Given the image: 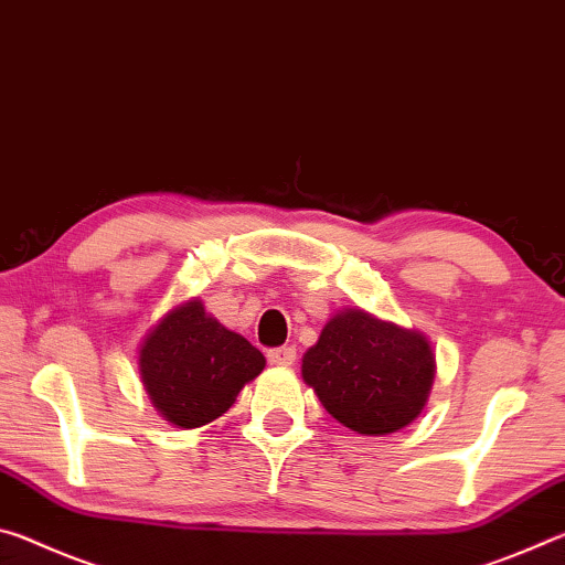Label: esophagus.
Listing matches in <instances>:
<instances>
[{
	"label": "esophagus",
	"mask_w": 565,
	"mask_h": 565,
	"mask_svg": "<svg viewBox=\"0 0 565 565\" xmlns=\"http://www.w3.org/2000/svg\"><path fill=\"white\" fill-rule=\"evenodd\" d=\"M266 359H269V363H274V366H291V363L296 361V349L294 347L271 349L269 353H266Z\"/></svg>",
	"instance_id": "esophagus-1"
}]
</instances>
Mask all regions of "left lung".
I'll use <instances>...</instances> for the list:
<instances>
[{"label":"left lung","mask_w":565,"mask_h":565,"mask_svg":"<svg viewBox=\"0 0 565 565\" xmlns=\"http://www.w3.org/2000/svg\"><path fill=\"white\" fill-rule=\"evenodd\" d=\"M434 351L424 333L366 311L337 313L303 353V381L351 431L386 436L408 426L434 384Z\"/></svg>","instance_id":"obj_1"}]
</instances>
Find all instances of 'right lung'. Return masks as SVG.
<instances>
[{"instance_id":"obj_1","label":"right lung","mask_w":565,"mask_h":565,"mask_svg":"<svg viewBox=\"0 0 565 565\" xmlns=\"http://www.w3.org/2000/svg\"><path fill=\"white\" fill-rule=\"evenodd\" d=\"M264 363L259 349L206 317L196 299L167 313L139 351L151 404L181 428L204 426L226 414L244 384L262 374Z\"/></svg>"}]
</instances>
